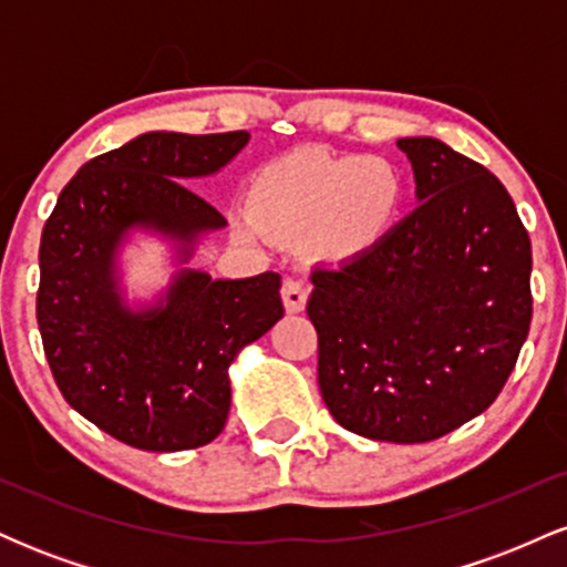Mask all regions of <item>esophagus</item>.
Returning <instances> with one entry per match:
<instances>
[{"instance_id":"34e87169","label":"esophagus","mask_w":567,"mask_h":567,"mask_svg":"<svg viewBox=\"0 0 567 567\" xmlns=\"http://www.w3.org/2000/svg\"><path fill=\"white\" fill-rule=\"evenodd\" d=\"M306 296H309V290H306L303 279L285 277V282H282V301H285V309H288L290 315H298V311H303Z\"/></svg>"}]
</instances>
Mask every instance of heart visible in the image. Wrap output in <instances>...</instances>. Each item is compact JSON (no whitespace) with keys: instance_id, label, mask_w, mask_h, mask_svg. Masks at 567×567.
Masks as SVG:
<instances>
[{"instance_id":"b5f03b06","label":"heart","mask_w":567,"mask_h":567,"mask_svg":"<svg viewBox=\"0 0 567 567\" xmlns=\"http://www.w3.org/2000/svg\"><path fill=\"white\" fill-rule=\"evenodd\" d=\"M405 205V178L383 157H330L298 148L266 162L247 186L250 234L298 239L322 258H354L392 231Z\"/></svg>"}]
</instances>
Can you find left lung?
I'll use <instances>...</instances> for the list:
<instances>
[{"label":"left lung","instance_id":"obj_1","mask_svg":"<svg viewBox=\"0 0 567 567\" xmlns=\"http://www.w3.org/2000/svg\"><path fill=\"white\" fill-rule=\"evenodd\" d=\"M421 205L373 250L317 266L306 315L330 415L437 440L493 405L530 330V237L504 184L437 138H400Z\"/></svg>","mask_w":567,"mask_h":567}]
</instances>
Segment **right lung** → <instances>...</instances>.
I'll list each match as a JSON object with an SVG mask.
<instances>
[{"label": "right lung", "instance_id": "right-lung-1", "mask_svg": "<svg viewBox=\"0 0 567 567\" xmlns=\"http://www.w3.org/2000/svg\"><path fill=\"white\" fill-rule=\"evenodd\" d=\"M245 130L143 133L84 162L39 245L37 322L63 400L130 447L175 453L216 440L231 405L229 365L282 320L279 275L213 279L181 269L159 303L133 311L116 282L130 229L171 237L186 264L226 218L184 181L218 173Z\"/></svg>", "mask_w": 567, "mask_h": 567}]
</instances>
